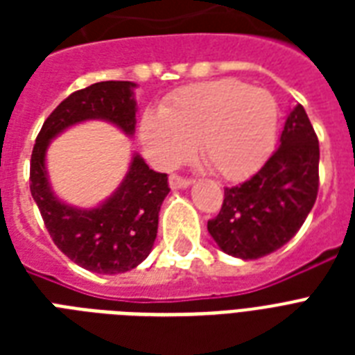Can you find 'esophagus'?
Wrapping results in <instances>:
<instances>
[{"label": "esophagus", "mask_w": 355, "mask_h": 355, "mask_svg": "<svg viewBox=\"0 0 355 355\" xmlns=\"http://www.w3.org/2000/svg\"><path fill=\"white\" fill-rule=\"evenodd\" d=\"M189 184H191V180L186 177H180V175H175L173 173L171 177H169V186H171L173 189H182V188H188Z\"/></svg>", "instance_id": "34e87169"}]
</instances>
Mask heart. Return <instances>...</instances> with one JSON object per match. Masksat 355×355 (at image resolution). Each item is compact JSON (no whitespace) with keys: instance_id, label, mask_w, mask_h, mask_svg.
<instances>
[{"instance_id":"heart-1","label":"heart","mask_w":355,"mask_h":355,"mask_svg":"<svg viewBox=\"0 0 355 355\" xmlns=\"http://www.w3.org/2000/svg\"><path fill=\"white\" fill-rule=\"evenodd\" d=\"M278 105L267 90L236 79L197 83L145 112L139 139L160 167L186 160L193 144L211 171L228 180L252 175L275 147Z\"/></svg>"}]
</instances>
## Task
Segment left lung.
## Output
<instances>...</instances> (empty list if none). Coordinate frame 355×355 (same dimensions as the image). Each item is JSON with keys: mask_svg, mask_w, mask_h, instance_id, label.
Masks as SVG:
<instances>
[{"mask_svg": "<svg viewBox=\"0 0 355 355\" xmlns=\"http://www.w3.org/2000/svg\"><path fill=\"white\" fill-rule=\"evenodd\" d=\"M319 193V138L302 105L287 116L280 147L258 173L225 188L208 232L223 252L258 259L284 247L306 221Z\"/></svg>", "mask_w": 355, "mask_h": 355, "instance_id": "1", "label": "left lung"}]
</instances>
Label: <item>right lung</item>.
<instances>
[{"instance_id":"1","label":"right lung","mask_w":355,"mask_h":355,"mask_svg":"<svg viewBox=\"0 0 355 355\" xmlns=\"http://www.w3.org/2000/svg\"><path fill=\"white\" fill-rule=\"evenodd\" d=\"M134 83L103 80L73 92L44 121L31 155V195L53 243L83 269L118 275L149 256L158 232V211L169 193L166 173L149 169L138 155L118 191L94 210L64 205L53 195L46 175L49 139L86 119H107L132 134L136 127Z\"/></svg>"}]
</instances>
